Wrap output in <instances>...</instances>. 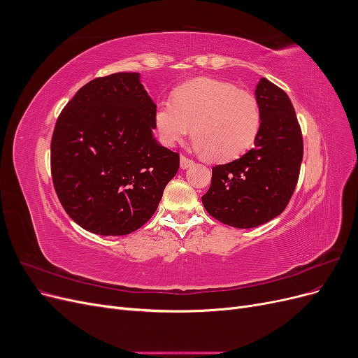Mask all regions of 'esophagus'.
<instances>
[{
  "label": "esophagus",
  "mask_w": 358,
  "mask_h": 358,
  "mask_svg": "<svg viewBox=\"0 0 358 358\" xmlns=\"http://www.w3.org/2000/svg\"><path fill=\"white\" fill-rule=\"evenodd\" d=\"M194 164H196V161H194V159H191V158H188V157H185V155L180 157V167H182L183 170L192 167Z\"/></svg>",
  "instance_id": "1"
}]
</instances>
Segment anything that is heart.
<instances>
[{
  "instance_id": "obj_1",
  "label": "heart",
  "mask_w": 358,
  "mask_h": 358,
  "mask_svg": "<svg viewBox=\"0 0 358 358\" xmlns=\"http://www.w3.org/2000/svg\"><path fill=\"white\" fill-rule=\"evenodd\" d=\"M154 127L162 145L175 146L192 133L200 152L230 161L254 145L262 110L251 92L225 80L199 78L178 86L171 101L158 103Z\"/></svg>"
}]
</instances>
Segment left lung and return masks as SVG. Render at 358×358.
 I'll return each instance as SVG.
<instances>
[{
	"label": "left lung",
	"instance_id": "8db88e82",
	"mask_svg": "<svg viewBox=\"0 0 358 358\" xmlns=\"http://www.w3.org/2000/svg\"><path fill=\"white\" fill-rule=\"evenodd\" d=\"M255 99L262 127L254 148L215 166L210 188L201 197L210 216L236 229H254L285 210L303 159L301 129L288 95L262 78Z\"/></svg>",
	"mask_w": 358,
	"mask_h": 358
}]
</instances>
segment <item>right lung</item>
Returning a JSON list of instances; mask_svg holds the SVG:
<instances>
[{
    "mask_svg": "<svg viewBox=\"0 0 358 358\" xmlns=\"http://www.w3.org/2000/svg\"><path fill=\"white\" fill-rule=\"evenodd\" d=\"M157 104L138 73L96 78L61 112L50 170L64 210L82 229L125 236L155 213L179 154L154 137Z\"/></svg>",
    "mask_w": 358,
    "mask_h": 358,
    "instance_id": "obj_1",
    "label": "right lung"
}]
</instances>
